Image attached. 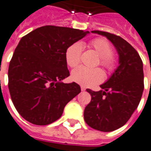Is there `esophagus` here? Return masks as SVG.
<instances>
[{
	"label": "esophagus",
	"mask_w": 151,
	"mask_h": 151,
	"mask_svg": "<svg viewBox=\"0 0 151 151\" xmlns=\"http://www.w3.org/2000/svg\"><path fill=\"white\" fill-rule=\"evenodd\" d=\"M81 91H85V90H86V87L83 86H81Z\"/></svg>",
	"instance_id": "obj_1"
}]
</instances>
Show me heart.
Listing matches in <instances>:
<instances>
[{
  "mask_svg": "<svg viewBox=\"0 0 151 151\" xmlns=\"http://www.w3.org/2000/svg\"><path fill=\"white\" fill-rule=\"evenodd\" d=\"M89 46L93 49L100 57L99 63L107 70H112L115 66V60L113 57V48L109 41L105 38H96L90 41ZM83 45L80 42H76L68 48L65 53L67 64L70 67H76L81 60ZM71 78L83 86H92L101 82L104 78V73L99 68H87L79 66L73 70Z\"/></svg>",
  "mask_w": 151,
  "mask_h": 151,
  "instance_id": "b5f03b06",
  "label": "heart"
}]
</instances>
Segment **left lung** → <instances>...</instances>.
I'll return each instance as SVG.
<instances>
[{"label": "left lung", "instance_id": "1", "mask_svg": "<svg viewBox=\"0 0 151 151\" xmlns=\"http://www.w3.org/2000/svg\"><path fill=\"white\" fill-rule=\"evenodd\" d=\"M106 37L115 47L118 64L99 91L87 89L91 101L84 110V119L93 129L110 132L123 127L140 102L144 90L143 65L132 45L119 36L94 30Z\"/></svg>", "mask_w": 151, "mask_h": 151}]
</instances>
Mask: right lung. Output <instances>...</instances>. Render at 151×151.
Here are the masks:
<instances>
[{
  "instance_id": "right-lung-1",
  "label": "right lung",
  "mask_w": 151,
  "mask_h": 151,
  "mask_svg": "<svg viewBox=\"0 0 151 151\" xmlns=\"http://www.w3.org/2000/svg\"><path fill=\"white\" fill-rule=\"evenodd\" d=\"M89 31L45 25L24 36L9 62V90L22 118L45 126L61 118L65 106L81 92L76 82L63 83L70 76L65 53Z\"/></svg>"
}]
</instances>
